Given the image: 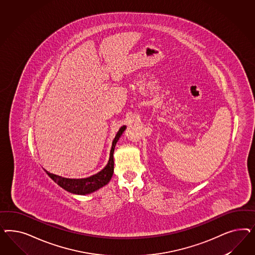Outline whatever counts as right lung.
Returning <instances> with one entry per match:
<instances>
[{
	"mask_svg": "<svg viewBox=\"0 0 255 255\" xmlns=\"http://www.w3.org/2000/svg\"><path fill=\"white\" fill-rule=\"evenodd\" d=\"M125 129H126V126L124 125L123 127L120 128V130L117 132L116 136L112 142V147L110 149V154H109V160H108V164L97 174L93 175L92 177H89V178H79V179L62 178L60 176L51 174L49 172H46L47 176L51 178L56 184H58L61 188H62L63 190H65L68 193H73V194L86 195V194H91V193L98 191L104 186L107 185L108 182L110 181L112 176H113V173H114L113 153H114V150H115L117 142L122 136V134L125 131Z\"/></svg>",
	"mask_w": 255,
	"mask_h": 255,
	"instance_id": "obj_1",
	"label": "right lung"
}]
</instances>
